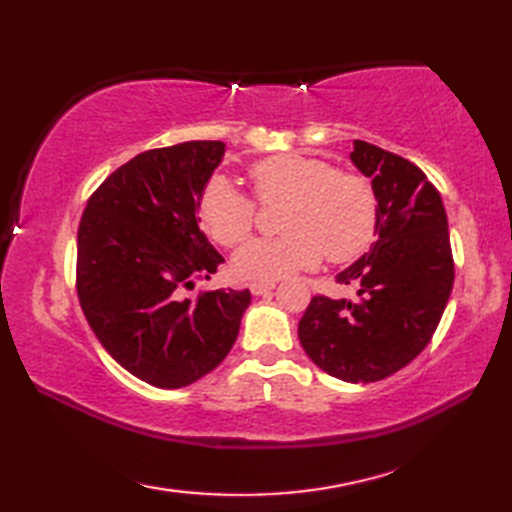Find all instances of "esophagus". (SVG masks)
I'll return each mask as SVG.
<instances>
[{
    "instance_id": "esophagus-1",
    "label": "esophagus",
    "mask_w": 512,
    "mask_h": 512,
    "mask_svg": "<svg viewBox=\"0 0 512 512\" xmlns=\"http://www.w3.org/2000/svg\"><path fill=\"white\" fill-rule=\"evenodd\" d=\"M273 288H275L273 281H253V284H250V292H253V295H266V292H270Z\"/></svg>"
}]
</instances>
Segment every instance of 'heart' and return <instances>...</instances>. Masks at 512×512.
Segmentation results:
<instances>
[{
    "instance_id": "obj_1",
    "label": "heart",
    "mask_w": 512,
    "mask_h": 512,
    "mask_svg": "<svg viewBox=\"0 0 512 512\" xmlns=\"http://www.w3.org/2000/svg\"><path fill=\"white\" fill-rule=\"evenodd\" d=\"M248 178L259 202L288 206L281 215L286 235L257 239L235 255L233 268L242 279H281L314 268L323 255L332 264H347L374 244L378 195L361 173L339 171L317 156L277 154L257 160ZM198 215L217 244L237 248L255 231L257 204L215 176L200 193Z\"/></svg>"
}]
</instances>
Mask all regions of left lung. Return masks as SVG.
<instances>
[{"label": "left lung", "mask_w": 512, "mask_h": 512, "mask_svg": "<svg viewBox=\"0 0 512 512\" xmlns=\"http://www.w3.org/2000/svg\"><path fill=\"white\" fill-rule=\"evenodd\" d=\"M354 165L378 195V239L336 281L354 301L312 297L299 341L312 363L345 383H376L416 358L447 308L455 264L438 189L407 158L356 140Z\"/></svg>", "instance_id": "left-lung-1"}]
</instances>
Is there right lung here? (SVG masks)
<instances>
[{"instance_id": "obj_1", "label": "right lung", "mask_w": 512, "mask_h": 512, "mask_svg": "<svg viewBox=\"0 0 512 512\" xmlns=\"http://www.w3.org/2000/svg\"><path fill=\"white\" fill-rule=\"evenodd\" d=\"M220 140L149 149L110 173L81 215L76 295L96 339L129 374L187 387L220 365L250 292L200 290L224 257L200 231V193L224 156Z\"/></svg>"}]
</instances>
